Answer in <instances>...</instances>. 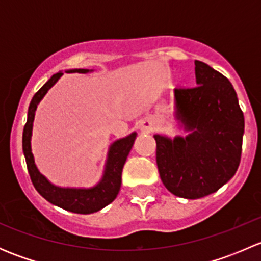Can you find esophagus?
<instances>
[{"label":"esophagus","mask_w":261,"mask_h":261,"mask_svg":"<svg viewBox=\"0 0 261 261\" xmlns=\"http://www.w3.org/2000/svg\"><path fill=\"white\" fill-rule=\"evenodd\" d=\"M140 127L141 130L144 131H150L151 130V122H150V121H141Z\"/></svg>","instance_id":"1"}]
</instances>
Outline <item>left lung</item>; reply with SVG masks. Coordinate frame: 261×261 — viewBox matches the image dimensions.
<instances>
[{
	"mask_svg": "<svg viewBox=\"0 0 261 261\" xmlns=\"http://www.w3.org/2000/svg\"><path fill=\"white\" fill-rule=\"evenodd\" d=\"M197 86L175 88V117L186 138L154 135L156 164L165 188L197 199L218 191L235 175L241 159L244 114L230 81L196 60Z\"/></svg>",
	"mask_w": 261,
	"mask_h": 261,
	"instance_id": "1",
	"label": "left lung"
}]
</instances>
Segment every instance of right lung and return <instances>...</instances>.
Returning <instances> with one entry per match:
<instances>
[{"label":"right lung","instance_id":"obj_1","mask_svg":"<svg viewBox=\"0 0 261 261\" xmlns=\"http://www.w3.org/2000/svg\"><path fill=\"white\" fill-rule=\"evenodd\" d=\"M68 72L73 73H88V69H70ZM63 75L62 72L53 75L50 80L34 94L33 99L30 102L28 111V121L25 123L22 133V150L28 165L29 174H30L31 181L36 191L55 206L60 207L67 211L81 213V215H89L102 210L107 204L111 203L117 197L118 191L121 187V174H122V168L125 165L127 155L130 152L131 147L134 145V141L136 139V133L130 134L126 138L120 139L115 141L110 146L109 155H107L106 168H105L103 177L97 186L92 188H60L54 186L40 174L35 165L34 155L31 152V133H33V122L35 117L36 107L39 102L43 99L46 92L57 83L58 80Z\"/></svg>","mask_w":261,"mask_h":261}]
</instances>
